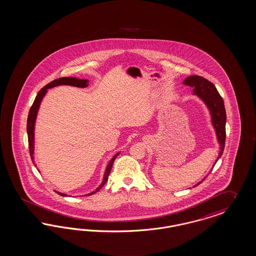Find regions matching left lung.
Segmentation results:
<instances>
[{
  "label": "left lung",
  "instance_id": "8db88e82",
  "mask_svg": "<svg viewBox=\"0 0 256 256\" xmlns=\"http://www.w3.org/2000/svg\"><path fill=\"white\" fill-rule=\"evenodd\" d=\"M182 84L192 87L193 94L198 97L209 110L212 126L216 132L218 142L220 144V152H218V158L214 162V164H216V162L222 156L224 146H225V138H226V130H225L226 112H225L223 99L218 94L216 86L210 81L205 80L202 76H188L182 82ZM203 180L200 182H198L194 186L202 184Z\"/></svg>",
  "mask_w": 256,
  "mask_h": 256
}]
</instances>
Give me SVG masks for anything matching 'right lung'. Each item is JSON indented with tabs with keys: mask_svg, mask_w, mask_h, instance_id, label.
Returning <instances> with one entry per match:
<instances>
[{
	"mask_svg": "<svg viewBox=\"0 0 256 256\" xmlns=\"http://www.w3.org/2000/svg\"><path fill=\"white\" fill-rule=\"evenodd\" d=\"M62 85H69V86H74V87H78V88H86L88 86V80H81V78H72V76H68V78H58V80H54L52 82H50L49 84H47L45 87L42 88L35 98V101L33 103V105L31 106L30 110H29V114H28V118H27V135H28V142H29V150H30V156H31V159L33 160L34 164H35V160H34V153H35V126H36V116H38V110H40V106L42 104V101L44 99V97L46 96L47 92L49 88H54V87H58V86H62ZM120 154V152L116 153L114 156L110 160L108 164H106V170H105V173H104V176H103V180L101 182V184L97 187L96 189L90 193H88V194H94L98 192L103 186H105V184L108 180V175L110 173V170L112 168V164L114 162L116 157ZM35 166H36V164H35ZM58 194H60L62 196H68L67 194H64V193H60L58 191H56Z\"/></svg>",
	"mask_w": 256,
	"mask_h": 256,
	"instance_id": "right-lung-1",
	"label": "right lung"
}]
</instances>
